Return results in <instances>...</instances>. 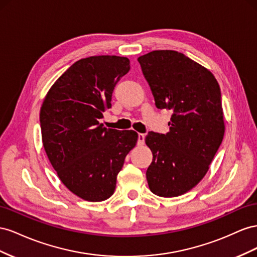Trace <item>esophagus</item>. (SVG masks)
Masks as SVG:
<instances>
[{
	"label": "esophagus",
	"instance_id": "1",
	"mask_svg": "<svg viewBox=\"0 0 257 257\" xmlns=\"http://www.w3.org/2000/svg\"><path fill=\"white\" fill-rule=\"evenodd\" d=\"M144 139H145V135L144 134H139V136H138V144L139 145H143L144 144Z\"/></svg>",
	"mask_w": 257,
	"mask_h": 257
}]
</instances>
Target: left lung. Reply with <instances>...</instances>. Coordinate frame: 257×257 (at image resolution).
<instances>
[{"label": "left lung", "instance_id": "8db88e82", "mask_svg": "<svg viewBox=\"0 0 257 257\" xmlns=\"http://www.w3.org/2000/svg\"><path fill=\"white\" fill-rule=\"evenodd\" d=\"M138 61L156 106L173 112L169 133L145 137L153 153L149 187L160 197H178L203 179L223 141L221 89L207 68L179 51L154 50Z\"/></svg>", "mask_w": 257, "mask_h": 257}]
</instances>
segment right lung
Listing matches in <instances>:
<instances>
[{"label":"right lung","instance_id":"1","mask_svg":"<svg viewBox=\"0 0 257 257\" xmlns=\"http://www.w3.org/2000/svg\"><path fill=\"white\" fill-rule=\"evenodd\" d=\"M126 57L92 56L73 63L50 87L40 112L42 141L63 185L91 202L114 194L117 174L138 141L134 130L103 127Z\"/></svg>","mask_w":257,"mask_h":257}]
</instances>
